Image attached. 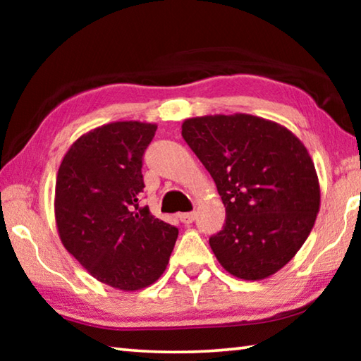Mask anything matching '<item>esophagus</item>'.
I'll return each instance as SVG.
<instances>
[{"instance_id": "1", "label": "esophagus", "mask_w": 361, "mask_h": 361, "mask_svg": "<svg viewBox=\"0 0 361 361\" xmlns=\"http://www.w3.org/2000/svg\"><path fill=\"white\" fill-rule=\"evenodd\" d=\"M195 219V212H189V213H181L180 215V221L183 224H191Z\"/></svg>"}]
</instances>
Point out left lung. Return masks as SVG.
Returning a JSON list of instances; mask_svg holds the SVG:
<instances>
[{
	"instance_id": "obj_1",
	"label": "left lung",
	"mask_w": 361,
	"mask_h": 361,
	"mask_svg": "<svg viewBox=\"0 0 361 361\" xmlns=\"http://www.w3.org/2000/svg\"><path fill=\"white\" fill-rule=\"evenodd\" d=\"M215 180L226 223L210 247L237 279L262 280L298 253L320 210L312 157L286 127L252 114H215L181 126Z\"/></svg>"
}]
</instances>
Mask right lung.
<instances>
[{
  "mask_svg": "<svg viewBox=\"0 0 361 361\" xmlns=\"http://www.w3.org/2000/svg\"><path fill=\"white\" fill-rule=\"evenodd\" d=\"M157 126L109 122L79 137L59 167L56 224L63 247L99 282L122 291L162 276L178 229L140 207L146 146Z\"/></svg>",
  "mask_w": 361,
  "mask_h": 361,
  "instance_id": "add662e5",
  "label": "right lung"
}]
</instances>
